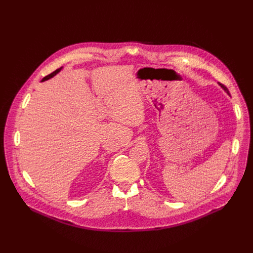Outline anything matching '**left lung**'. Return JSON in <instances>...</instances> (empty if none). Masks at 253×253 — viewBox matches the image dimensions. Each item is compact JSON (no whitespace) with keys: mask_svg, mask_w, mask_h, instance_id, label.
I'll use <instances>...</instances> for the list:
<instances>
[{"mask_svg":"<svg viewBox=\"0 0 253 253\" xmlns=\"http://www.w3.org/2000/svg\"><path fill=\"white\" fill-rule=\"evenodd\" d=\"M220 85H221V86H222V88H223V89H224V90H225V91H226V92H227V93H228V94H229V95H230V92H229V90H228V88H227V87H226V86H225V85H223V84H220Z\"/></svg>","mask_w":253,"mask_h":253,"instance_id":"left-lung-1","label":"left lung"}]
</instances>
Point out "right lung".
<instances>
[{
	"label": "right lung",
	"instance_id": "right-lung-1",
	"mask_svg": "<svg viewBox=\"0 0 253 253\" xmlns=\"http://www.w3.org/2000/svg\"><path fill=\"white\" fill-rule=\"evenodd\" d=\"M61 69V67L60 68H58V69H56V70H54L53 72H51V74H49V75H47V76H45L43 79H42V81H45V80H48V79H50L51 77H52V76H54L59 70Z\"/></svg>",
	"mask_w": 253,
	"mask_h": 253
}]
</instances>
